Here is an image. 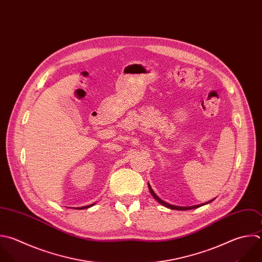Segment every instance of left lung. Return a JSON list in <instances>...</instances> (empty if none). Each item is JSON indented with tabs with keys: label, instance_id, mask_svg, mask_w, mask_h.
Here are the masks:
<instances>
[{
	"label": "left lung",
	"instance_id": "8db88e82",
	"mask_svg": "<svg viewBox=\"0 0 262 262\" xmlns=\"http://www.w3.org/2000/svg\"><path fill=\"white\" fill-rule=\"evenodd\" d=\"M148 185V188H149V191H150V193H151V195L155 198V200L157 201V202H159L161 205H163V206H165V207H167V208H169V209H172V210H180V211H185V210H190V209H195V208H199V207H201V206H203V205H206V204H208V203H211L213 200H211V201H209V202H207V203H205V204H200V205H195V206H189V207H181V206H175V205H171V204H169V203H166L165 201H163L162 199H160L155 192H154V190H152V188L150 187V185H149V183L147 184Z\"/></svg>",
	"mask_w": 262,
	"mask_h": 262
}]
</instances>
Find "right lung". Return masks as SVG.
Here are the masks:
<instances>
[{
  "mask_svg": "<svg viewBox=\"0 0 262 262\" xmlns=\"http://www.w3.org/2000/svg\"><path fill=\"white\" fill-rule=\"evenodd\" d=\"M94 204H92V205H89V206H85V207H79V208H77V209H86V208H89V207H91V206H93Z\"/></svg>",
  "mask_w": 262,
  "mask_h": 262,
  "instance_id": "1",
  "label": "right lung"
}]
</instances>
